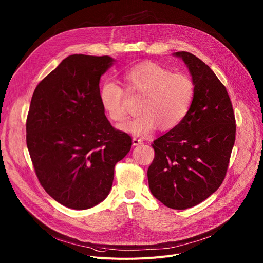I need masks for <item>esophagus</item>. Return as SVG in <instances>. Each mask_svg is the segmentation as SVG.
Masks as SVG:
<instances>
[{"label": "esophagus", "mask_w": 263, "mask_h": 263, "mask_svg": "<svg viewBox=\"0 0 263 263\" xmlns=\"http://www.w3.org/2000/svg\"><path fill=\"white\" fill-rule=\"evenodd\" d=\"M141 142H142V140L139 139V138L134 137V138L132 139V144H133V145H138V144H140Z\"/></svg>", "instance_id": "1"}]
</instances>
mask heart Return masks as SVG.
I'll list each match as a JSON object with an SVG mask.
<instances>
[{"label": "heart", "instance_id": "heart-1", "mask_svg": "<svg viewBox=\"0 0 263 263\" xmlns=\"http://www.w3.org/2000/svg\"><path fill=\"white\" fill-rule=\"evenodd\" d=\"M126 88L142 96L139 116L126 122L121 129L137 137H145L160 127L168 131L179 126L192 107L195 85L190 77L174 73L158 63L145 61L124 72ZM99 100L107 117L122 123L127 117L124 89L114 81H104L99 89Z\"/></svg>", "mask_w": 263, "mask_h": 263}]
</instances>
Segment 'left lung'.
I'll use <instances>...</instances> for the list:
<instances>
[{
  "instance_id": "left-lung-1",
  "label": "left lung",
  "mask_w": 263,
  "mask_h": 263,
  "mask_svg": "<svg viewBox=\"0 0 263 263\" xmlns=\"http://www.w3.org/2000/svg\"><path fill=\"white\" fill-rule=\"evenodd\" d=\"M190 70L195 96L182 123L152 144L147 170L152 195L172 209L194 207L217 191L235 141V118L226 87L212 69L189 52H176Z\"/></svg>"
}]
</instances>
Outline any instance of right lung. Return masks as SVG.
<instances>
[{"instance_id": "1", "label": "right lung", "mask_w": 263, "mask_h": 263, "mask_svg": "<svg viewBox=\"0 0 263 263\" xmlns=\"http://www.w3.org/2000/svg\"><path fill=\"white\" fill-rule=\"evenodd\" d=\"M116 60L66 57L36 86L27 117V146L42 186L61 205L84 210L104 201L115 166L132 138L116 130L100 100V79Z\"/></svg>"}]
</instances>
